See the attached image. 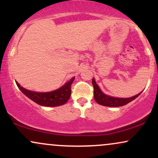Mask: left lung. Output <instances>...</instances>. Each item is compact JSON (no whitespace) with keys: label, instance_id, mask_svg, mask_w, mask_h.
I'll list each match as a JSON object with an SVG mask.
<instances>
[{"label":"left lung","instance_id":"obj_1","mask_svg":"<svg viewBox=\"0 0 158 158\" xmlns=\"http://www.w3.org/2000/svg\"><path fill=\"white\" fill-rule=\"evenodd\" d=\"M92 84L94 86V99L98 104L102 105L104 106L108 107H119L126 105L127 103L131 102L132 100L136 99L141 93L130 98H117L112 97L104 94L99 89L94 79H92Z\"/></svg>","mask_w":158,"mask_h":158}]
</instances>
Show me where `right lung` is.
Here are the masks:
<instances>
[{
    "mask_svg": "<svg viewBox=\"0 0 158 158\" xmlns=\"http://www.w3.org/2000/svg\"><path fill=\"white\" fill-rule=\"evenodd\" d=\"M74 80V77L71 78L70 80L68 81L64 85L61 87L59 89L53 90L48 93H39L31 90H28L23 87H21L19 83L16 82L19 89L23 92L27 97L30 98L32 101L43 106L55 107L62 106L68 101L71 94V86L72 83Z\"/></svg>",
    "mask_w": 158,
    "mask_h": 158,
    "instance_id": "1",
    "label": "right lung"
}]
</instances>
